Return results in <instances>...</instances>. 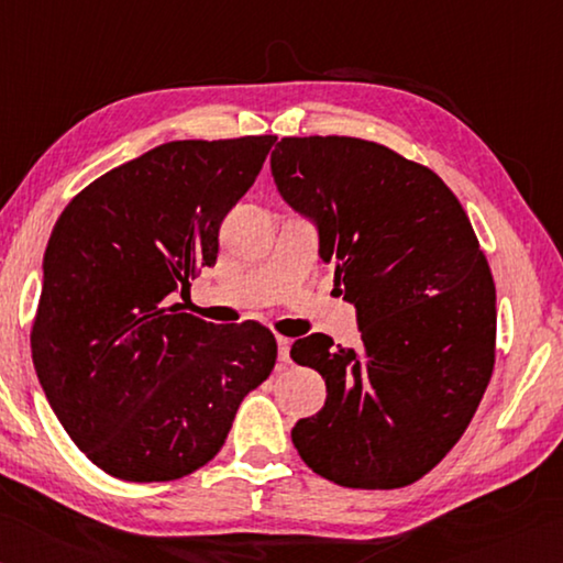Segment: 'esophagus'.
I'll return each mask as SVG.
<instances>
[{
    "mask_svg": "<svg viewBox=\"0 0 563 563\" xmlns=\"http://www.w3.org/2000/svg\"><path fill=\"white\" fill-rule=\"evenodd\" d=\"M276 346H279V358L284 363H289V349H291V339L287 336H276Z\"/></svg>",
    "mask_w": 563,
    "mask_h": 563,
    "instance_id": "1",
    "label": "esophagus"
}]
</instances>
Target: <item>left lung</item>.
<instances>
[{
    "mask_svg": "<svg viewBox=\"0 0 563 563\" xmlns=\"http://www.w3.org/2000/svg\"><path fill=\"white\" fill-rule=\"evenodd\" d=\"M272 175L317 222L361 331L358 346L294 341L329 390L294 445L341 487L412 485L455 448L495 371L497 291L470 217L430 167L361 137H282Z\"/></svg>",
    "mask_w": 563,
    "mask_h": 563,
    "instance_id": "1",
    "label": "left lung"
}]
</instances>
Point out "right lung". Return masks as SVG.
Listing matches in <instances>:
<instances>
[{"label": "right lung", "instance_id": "right-lung-1", "mask_svg": "<svg viewBox=\"0 0 563 563\" xmlns=\"http://www.w3.org/2000/svg\"><path fill=\"white\" fill-rule=\"evenodd\" d=\"M276 135L173 141L84 187L44 254L32 323L38 383L76 448L111 477L170 482L207 465L269 378L274 333L170 303L220 250V224Z\"/></svg>", "mask_w": 563, "mask_h": 563}]
</instances>
